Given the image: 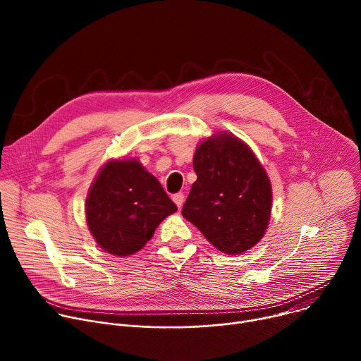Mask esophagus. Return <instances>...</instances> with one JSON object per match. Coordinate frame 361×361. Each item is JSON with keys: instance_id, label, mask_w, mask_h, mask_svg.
<instances>
[{"instance_id": "esophagus-1", "label": "esophagus", "mask_w": 361, "mask_h": 361, "mask_svg": "<svg viewBox=\"0 0 361 361\" xmlns=\"http://www.w3.org/2000/svg\"><path fill=\"white\" fill-rule=\"evenodd\" d=\"M173 201L176 202V205L178 209H181L183 207V204H184V194L183 192H177V194H174L173 195Z\"/></svg>"}]
</instances>
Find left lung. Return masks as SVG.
<instances>
[{
    "label": "left lung",
    "mask_w": 361,
    "mask_h": 361,
    "mask_svg": "<svg viewBox=\"0 0 361 361\" xmlns=\"http://www.w3.org/2000/svg\"><path fill=\"white\" fill-rule=\"evenodd\" d=\"M195 183L183 217L217 250L235 255L259 243L271 217V183L252 149L228 131L198 142Z\"/></svg>",
    "instance_id": "8db88e82"
}]
</instances>
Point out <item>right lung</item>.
Listing matches in <instances>:
<instances>
[{
  "label": "right lung",
  "instance_id": "right-lung-1",
  "mask_svg": "<svg viewBox=\"0 0 361 361\" xmlns=\"http://www.w3.org/2000/svg\"><path fill=\"white\" fill-rule=\"evenodd\" d=\"M177 212L160 181L137 159H113L95 176L85 200V220L95 243L109 254L140 251L159 224Z\"/></svg>",
  "mask_w": 361,
  "mask_h": 361
}]
</instances>
